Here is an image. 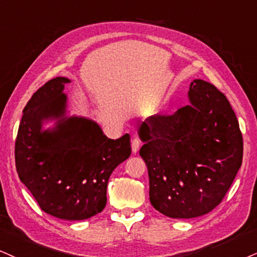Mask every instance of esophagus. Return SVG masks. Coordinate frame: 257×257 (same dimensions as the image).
Segmentation results:
<instances>
[{
	"instance_id": "esophagus-1",
	"label": "esophagus",
	"mask_w": 257,
	"mask_h": 257,
	"mask_svg": "<svg viewBox=\"0 0 257 257\" xmlns=\"http://www.w3.org/2000/svg\"><path fill=\"white\" fill-rule=\"evenodd\" d=\"M142 145V141L137 137H135L134 139H132V151L136 154L137 151L139 150V148H141Z\"/></svg>"
}]
</instances>
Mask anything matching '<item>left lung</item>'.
<instances>
[{"mask_svg": "<svg viewBox=\"0 0 257 257\" xmlns=\"http://www.w3.org/2000/svg\"><path fill=\"white\" fill-rule=\"evenodd\" d=\"M191 104L142 122L150 202L164 216L195 218L220 204L242 166L243 137L226 96L194 80Z\"/></svg>", "mask_w": 257, "mask_h": 257, "instance_id": "8db88e82", "label": "left lung"}]
</instances>
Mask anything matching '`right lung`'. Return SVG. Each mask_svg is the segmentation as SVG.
<instances>
[{"label": "right lung", "instance_id": "add662e5", "mask_svg": "<svg viewBox=\"0 0 257 257\" xmlns=\"http://www.w3.org/2000/svg\"><path fill=\"white\" fill-rule=\"evenodd\" d=\"M68 78L40 87L24 108L15 141V167L39 207L53 217L87 219L107 202L110 174L131 155L128 134L109 139L91 120L66 118ZM59 117L56 127L41 131L45 118Z\"/></svg>", "mask_w": 257, "mask_h": 257}]
</instances>
